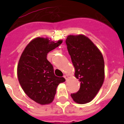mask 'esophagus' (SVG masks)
Returning a JSON list of instances; mask_svg holds the SVG:
<instances>
[{"label": "esophagus", "mask_w": 124, "mask_h": 124, "mask_svg": "<svg viewBox=\"0 0 124 124\" xmlns=\"http://www.w3.org/2000/svg\"><path fill=\"white\" fill-rule=\"evenodd\" d=\"M64 78H65V79L67 80V79H68V76L64 75Z\"/></svg>", "instance_id": "34e87169"}]
</instances>
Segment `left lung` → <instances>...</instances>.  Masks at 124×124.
Returning a JSON list of instances; mask_svg holds the SVG:
<instances>
[{"instance_id": "8db88e82", "label": "left lung", "mask_w": 124, "mask_h": 124, "mask_svg": "<svg viewBox=\"0 0 124 124\" xmlns=\"http://www.w3.org/2000/svg\"><path fill=\"white\" fill-rule=\"evenodd\" d=\"M75 73L80 82V89L71 94L77 103H88L94 98L104 80V60L98 47L83 35H69L66 40Z\"/></svg>"}]
</instances>
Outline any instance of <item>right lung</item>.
Wrapping results in <instances>:
<instances>
[{
    "label": "right lung",
    "instance_id": "right-lung-1",
    "mask_svg": "<svg viewBox=\"0 0 124 124\" xmlns=\"http://www.w3.org/2000/svg\"><path fill=\"white\" fill-rule=\"evenodd\" d=\"M47 39L37 37L30 42L20 56L17 66L18 81L24 93L38 104H50L53 101L56 89L66 80L54 75L52 64L47 55L61 44Z\"/></svg>",
    "mask_w": 124,
    "mask_h": 124
}]
</instances>
